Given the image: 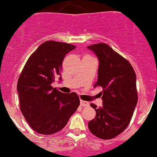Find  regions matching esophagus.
<instances>
[{"mask_svg":"<svg viewBox=\"0 0 157 157\" xmlns=\"http://www.w3.org/2000/svg\"><path fill=\"white\" fill-rule=\"evenodd\" d=\"M80 105L83 107H87L90 105V103L88 101H85L80 100Z\"/></svg>","mask_w":157,"mask_h":157,"instance_id":"obj_1","label":"esophagus"}]
</instances>
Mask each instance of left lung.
I'll use <instances>...</instances> for the list:
<instances>
[{
  "label": "left lung",
  "instance_id": "8db88e82",
  "mask_svg": "<svg viewBox=\"0 0 157 157\" xmlns=\"http://www.w3.org/2000/svg\"><path fill=\"white\" fill-rule=\"evenodd\" d=\"M98 60V80L95 86L103 90L101 107L91 104L96 112L89 122L90 132L98 138L110 139L123 132L131 121L137 102L136 74L131 64L108 44L87 47Z\"/></svg>",
  "mask_w": 157,
  "mask_h": 157
}]
</instances>
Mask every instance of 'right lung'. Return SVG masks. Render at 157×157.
Segmentation results:
<instances>
[{
	"instance_id": "add662e5",
	"label": "right lung",
	"mask_w": 157,
	"mask_h": 157,
	"mask_svg": "<svg viewBox=\"0 0 157 157\" xmlns=\"http://www.w3.org/2000/svg\"><path fill=\"white\" fill-rule=\"evenodd\" d=\"M75 46L46 41L28 59L17 83L20 110L32 129L52 135L62 130L80 105L75 92L65 94L52 88L55 78L62 81L65 55Z\"/></svg>"
}]
</instances>
